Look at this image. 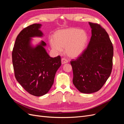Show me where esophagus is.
Returning <instances> with one entry per match:
<instances>
[{"instance_id": "34e87169", "label": "esophagus", "mask_w": 124, "mask_h": 124, "mask_svg": "<svg viewBox=\"0 0 124 124\" xmlns=\"http://www.w3.org/2000/svg\"><path fill=\"white\" fill-rule=\"evenodd\" d=\"M68 62V61L65 58H62V64H64V63H67Z\"/></svg>"}]
</instances>
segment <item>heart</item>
<instances>
[{
  "mask_svg": "<svg viewBox=\"0 0 124 124\" xmlns=\"http://www.w3.org/2000/svg\"><path fill=\"white\" fill-rule=\"evenodd\" d=\"M51 46L56 52L61 53L65 50L66 54L71 58H76L84 51L88 41L87 32L83 30L70 28L59 30L53 37Z\"/></svg>",
  "mask_w": 124,
  "mask_h": 124,
  "instance_id": "1",
  "label": "heart"
}]
</instances>
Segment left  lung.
Masks as SVG:
<instances>
[{
  "label": "left lung",
  "mask_w": 124,
  "mask_h": 124,
  "mask_svg": "<svg viewBox=\"0 0 124 124\" xmlns=\"http://www.w3.org/2000/svg\"><path fill=\"white\" fill-rule=\"evenodd\" d=\"M92 37L87 48L70 63L73 83L80 92L98 91L109 78L113 66V46L108 33L100 24L89 22Z\"/></svg>",
  "instance_id": "obj_1"
}]
</instances>
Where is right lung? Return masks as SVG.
I'll list each match as a JSON object with an SVG mask.
<instances>
[{"label":"right lung","instance_id":"right-lung-1","mask_svg":"<svg viewBox=\"0 0 124 124\" xmlns=\"http://www.w3.org/2000/svg\"><path fill=\"white\" fill-rule=\"evenodd\" d=\"M40 26L33 24L22 30L16 37L12 53L15 77L26 91L35 96H43L49 91L62 65L59 55L52 58L47 54L44 41L35 48L30 46L31 37L42 36Z\"/></svg>","mask_w":124,"mask_h":124}]
</instances>
